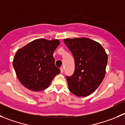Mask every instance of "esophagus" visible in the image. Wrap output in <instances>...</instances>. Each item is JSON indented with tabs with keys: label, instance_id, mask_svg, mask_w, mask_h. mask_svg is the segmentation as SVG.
<instances>
[{
	"label": "esophagus",
	"instance_id": "1",
	"mask_svg": "<svg viewBox=\"0 0 125 125\" xmlns=\"http://www.w3.org/2000/svg\"><path fill=\"white\" fill-rule=\"evenodd\" d=\"M60 71H61V73H63V72H64V67H61Z\"/></svg>",
	"mask_w": 125,
	"mask_h": 125
}]
</instances>
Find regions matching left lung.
Returning a JSON list of instances; mask_svg holds the SVG:
<instances>
[{"instance_id":"left-lung-1","label":"left lung","mask_w":125,"mask_h":125,"mask_svg":"<svg viewBox=\"0 0 125 125\" xmlns=\"http://www.w3.org/2000/svg\"><path fill=\"white\" fill-rule=\"evenodd\" d=\"M64 42L75 61L74 72L66 77L69 90L79 97L88 96L104 79L107 55L101 44L88 38L66 39Z\"/></svg>"}]
</instances>
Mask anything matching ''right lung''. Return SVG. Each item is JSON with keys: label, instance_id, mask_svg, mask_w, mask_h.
Wrapping results in <instances>:
<instances>
[{"label": "right lung", "instance_id": "obj_1", "mask_svg": "<svg viewBox=\"0 0 125 125\" xmlns=\"http://www.w3.org/2000/svg\"><path fill=\"white\" fill-rule=\"evenodd\" d=\"M58 40L40 39L18 50L13 62L16 76L23 86L35 91L45 90L60 70L53 56Z\"/></svg>", "mask_w": 125, "mask_h": 125}]
</instances>
